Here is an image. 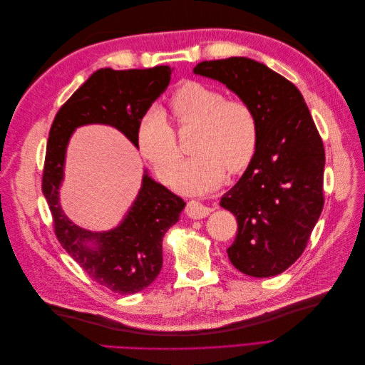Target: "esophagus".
I'll list each match as a JSON object with an SVG mask.
<instances>
[{"instance_id": "obj_1", "label": "esophagus", "mask_w": 365, "mask_h": 365, "mask_svg": "<svg viewBox=\"0 0 365 365\" xmlns=\"http://www.w3.org/2000/svg\"><path fill=\"white\" fill-rule=\"evenodd\" d=\"M212 212H213L212 207H208V205H205V204H202V202H200V201H195V200L187 202V207H185L187 216H190V217H193V219L205 217V216H208Z\"/></svg>"}]
</instances>
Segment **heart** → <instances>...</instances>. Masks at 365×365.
<instances>
[{
	"mask_svg": "<svg viewBox=\"0 0 365 365\" xmlns=\"http://www.w3.org/2000/svg\"><path fill=\"white\" fill-rule=\"evenodd\" d=\"M172 111L180 126H197L193 153L176 173L173 185L184 193H205L224 181L225 172H242L256 155L259 123L252 108L197 82H187L175 91ZM137 143L141 155L169 182L181 161L175 130L160 108L143 115Z\"/></svg>",
	"mask_w": 365,
	"mask_h": 365,
	"instance_id": "1",
	"label": "heart"
}]
</instances>
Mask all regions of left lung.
Listing matches in <instances>:
<instances>
[{
	"label": "left lung",
	"mask_w": 365,
	"mask_h": 365,
	"mask_svg": "<svg viewBox=\"0 0 365 365\" xmlns=\"http://www.w3.org/2000/svg\"><path fill=\"white\" fill-rule=\"evenodd\" d=\"M195 74L224 83L248 103L259 123V145L220 207L237 219L227 252L251 277H272L302 256L323 212L324 146L298 88L248 58L204 61Z\"/></svg>",
	"instance_id": "1"
}]
</instances>
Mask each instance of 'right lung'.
Here are the masks:
<instances>
[{
  "mask_svg": "<svg viewBox=\"0 0 365 365\" xmlns=\"http://www.w3.org/2000/svg\"><path fill=\"white\" fill-rule=\"evenodd\" d=\"M170 74L168 65L146 70H97L62 105L48 134L42 193L53 216L54 233L96 283L117 294L140 292L158 277L163 237L178 222L185 202L145 170L141 189L120 225L102 233L81 228L67 217L59 202L65 153L76 128L93 123L118 129L138 148L140 121L165 91Z\"/></svg>",
  "mask_w": 365,
  "mask_h": 365,
  "instance_id": "obj_1",
  "label": "right lung"
}]
</instances>
